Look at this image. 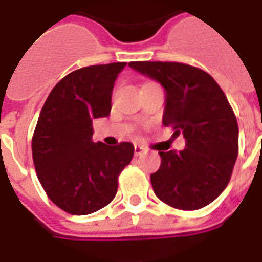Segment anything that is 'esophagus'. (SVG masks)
<instances>
[{
	"label": "esophagus",
	"mask_w": 262,
	"mask_h": 262,
	"mask_svg": "<svg viewBox=\"0 0 262 262\" xmlns=\"http://www.w3.org/2000/svg\"><path fill=\"white\" fill-rule=\"evenodd\" d=\"M145 152L144 147H140V145H135V154L139 157V155H143Z\"/></svg>",
	"instance_id": "esophagus-1"
}]
</instances>
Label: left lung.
<instances>
[{
	"label": "left lung",
	"instance_id": "1",
	"mask_svg": "<svg viewBox=\"0 0 262 262\" xmlns=\"http://www.w3.org/2000/svg\"><path fill=\"white\" fill-rule=\"evenodd\" d=\"M132 69L162 83L166 91L163 125L183 133V151H159L154 192L179 210H198L228 185L239 149V129L227 96L210 74L176 61H130Z\"/></svg>",
	"mask_w": 262,
	"mask_h": 262
}]
</instances>
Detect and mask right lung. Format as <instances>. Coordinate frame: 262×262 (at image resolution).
Returning <instances> with one entry per match:
<instances>
[{"instance_id": "right-lung-1", "label": "right lung", "mask_w": 262, "mask_h": 262, "mask_svg": "<svg viewBox=\"0 0 262 262\" xmlns=\"http://www.w3.org/2000/svg\"><path fill=\"white\" fill-rule=\"evenodd\" d=\"M125 61L78 69L56 83L43 104L31 148L38 180L61 210L85 215L103 209L135 147L95 143L93 119L108 117L111 93Z\"/></svg>"}]
</instances>
